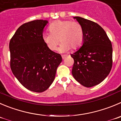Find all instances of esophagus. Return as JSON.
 Wrapping results in <instances>:
<instances>
[{
  "instance_id": "esophagus-1",
  "label": "esophagus",
  "mask_w": 121,
  "mask_h": 121,
  "mask_svg": "<svg viewBox=\"0 0 121 121\" xmlns=\"http://www.w3.org/2000/svg\"><path fill=\"white\" fill-rule=\"evenodd\" d=\"M66 57V56H65V55H63V56H62V57L63 59H65V57Z\"/></svg>"
}]
</instances>
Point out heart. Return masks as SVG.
<instances>
[{"label":"heart","instance_id":"b5f03b06","mask_svg":"<svg viewBox=\"0 0 121 121\" xmlns=\"http://www.w3.org/2000/svg\"><path fill=\"white\" fill-rule=\"evenodd\" d=\"M49 30L50 33L44 34L42 39L48 49L52 51L57 50L59 40L61 43L59 49L60 53L67 52L70 49H77L83 41V29L78 22L56 21L50 25Z\"/></svg>","mask_w":121,"mask_h":121}]
</instances>
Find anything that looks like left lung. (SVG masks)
I'll use <instances>...</instances> for the list:
<instances>
[{
	"instance_id": "obj_1",
	"label": "left lung",
	"mask_w": 121,
	"mask_h": 121,
	"mask_svg": "<svg viewBox=\"0 0 121 121\" xmlns=\"http://www.w3.org/2000/svg\"><path fill=\"white\" fill-rule=\"evenodd\" d=\"M73 18L84 32L82 45L71 56L74 60L72 73L81 85L91 87L103 81L112 66V46L104 30L97 23L80 17Z\"/></svg>"
}]
</instances>
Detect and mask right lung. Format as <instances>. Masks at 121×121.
<instances>
[{"label":"right lung","mask_w":121,"mask_h":121,"mask_svg":"<svg viewBox=\"0 0 121 121\" xmlns=\"http://www.w3.org/2000/svg\"><path fill=\"white\" fill-rule=\"evenodd\" d=\"M47 20H34L19 27L9 43L11 68L24 87L37 93L46 90L55 80L61 56L43 40Z\"/></svg>","instance_id":"add662e5"}]
</instances>
